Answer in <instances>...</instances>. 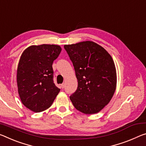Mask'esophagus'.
Instances as JSON below:
<instances>
[{
	"label": "esophagus",
	"mask_w": 146,
	"mask_h": 146,
	"mask_svg": "<svg viewBox=\"0 0 146 146\" xmlns=\"http://www.w3.org/2000/svg\"><path fill=\"white\" fill-rule=\"evenodd\" d=\"M64 87H65V84H64V83H63V84H61V88H62V89H63Z\"/></svg>",
	"instance_id": "obj_1"
}]
</instances>
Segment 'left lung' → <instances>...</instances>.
Wrapping results in <instances>:
<instances>
[{"instance_id": "8db88e82", "label": "left lung", "mask_w": 146, "mask_h": 146, "mask_svg": "<svg viewBox=\"0 0 146 146\" xmlns=\"http://www.w3.org/2000/svg\"><path fill=\"white\" fill-rule=\"evenodd\" d=\"M78 80L75 92L69 97L76 109L96 114L110 102L116 87V70L108 52L93 41L65 45Z\"/></svg>"}]
</instances>
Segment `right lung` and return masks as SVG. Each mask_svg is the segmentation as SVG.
<instances>
[{"label":"right lung","mask_w":146,"mask_h":146,"mask_svg":"<svg viewBox=\"0 0 146 146\" xmlns=\"http://www.w3.org/2000/svg\"><path fill=\"white\" fill-rule=\"evenodd\" d=\"M59 45H32L24 50L18 64L17 82L21 102L40 112L52 105L60 89L54 84L52 63L60 54Z\"/></svg>","instance_id":"right-lung-1"}]
</instances>
